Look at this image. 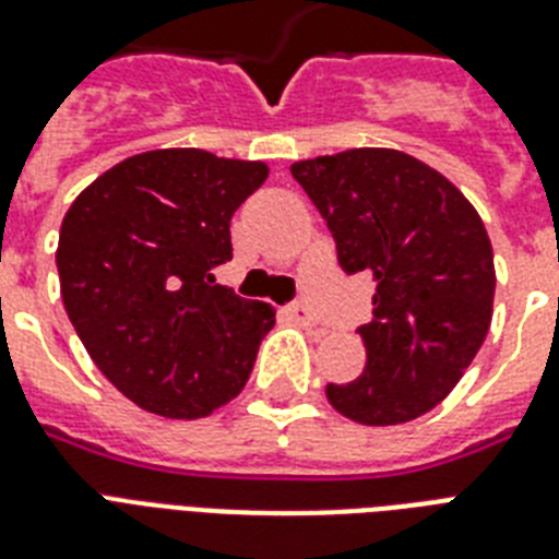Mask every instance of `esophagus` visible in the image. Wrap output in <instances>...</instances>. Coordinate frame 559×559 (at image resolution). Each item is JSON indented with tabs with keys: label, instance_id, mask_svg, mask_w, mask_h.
<instances>
[{
	"label": "esophagus",
	"instance_id": "1",
	"mask_svg": "<svg viewBox=\"0 0 559 559\" xmlns=\"http://www.w3.org/2000/svg\"><path fill=\"white\" fill-rule=\"evenodd\" d=\"M287 313H289V319H293L296 324H301V328H313V324H316V316L310 313V307H307L305 301H296V305H289Z\"/></svg>",
	"mask_w": 559,
	"mask_h": 559
}]
</instances>
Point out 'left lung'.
<instances>
[{
	"label": "left lung",
	"mask_w": 559,
	"mask_h": 559,
	"mask_svg": "<svg viewBox=\"0 0 559 559\" xmlns=\"http://www.w3.org/2000/svg\"><path fill=\"white\" fill-rule=\"evenodd\" d=\"M336 240L348 275L377 284L359 328L366 371L328 400L362 426H394L441 403L493 319V246L473 202L403 151L354 147L289 165Z\"/></svg>",
	"instance_id": "1"
}]
</instances>
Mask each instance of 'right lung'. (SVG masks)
<instances>
[{"label":"right lung","instance_id":"1","mask_svg":"<svg viewBox=\"0 0 559 559\" xmlns=\"http://www.w3.org/2000/svg\"><path fill=\"white\" fill-rule=\"evenodd\" d=\"M266 177L263 162L165 147L118 162L66 211V313L144 412L193 420L243 391L275 307L235 296L214 270L231 261V214Z\"/></svg>","mask_w":559,"mask_h":559}]
</instances>
